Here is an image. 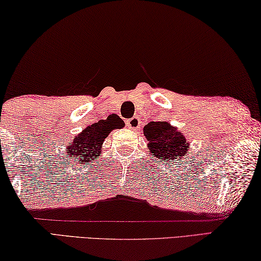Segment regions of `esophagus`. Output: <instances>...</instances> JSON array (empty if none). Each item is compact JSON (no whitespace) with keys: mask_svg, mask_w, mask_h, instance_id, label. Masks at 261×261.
Returning a JSON list of instances; mask_svg holds the SVG:
<instances>
[{"mask_svg":"<svg viewBox=\"0 0 261 261\" xmlns=\"http://www.w3.org/2000/svg\"><path fill=\"white\" fill-rule=\"evenodd\" d=\"M140 118L138 117V115H135V117L130 118L129 120H127V126L130 128V129H136V128H139L140 126Z\"/></svg>","mask_w":261,"mask_h":261,"instance_id":"obj_1","label":"esophagus"}]
</instances>
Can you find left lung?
Wrapping results in <instances>:
<instances>
[{"label": "left lung", "instance_id": "1", "mask_svg": "<svg viewBox=\"0 0 261 261\" xmlns=\"http://www.w3.org/2000/svg\"><path fill=\"white\" fill-rule=\"evenodd\" d=\"M143 134L149 141L151 155L169 164H180L189 155V146L182 133L165 121H151L143 128Z\"/></svg>", "mask_w": 261, "mask_h": 261}]
</instances>
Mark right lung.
Listing matches in <instances>:
<instances>
[{"instance_id":"obj_1","label":"right lung","mask_w":261,"mask_h":261,"mask_svg":"<svg viewBox=\"0 0 261 261\" xmlns=\"http://www.w3.org/2000/svg\"><path fill=\"white\" fill-rule=\"evenodd\" d=\"M123 125L125 123L118 115H110L106 120L92 123L68 144L67 153L71 160H79L80 164L90 163L101 152V144L111 130L122 128Z\"/></svg>"}]
</instances>
